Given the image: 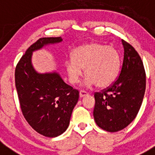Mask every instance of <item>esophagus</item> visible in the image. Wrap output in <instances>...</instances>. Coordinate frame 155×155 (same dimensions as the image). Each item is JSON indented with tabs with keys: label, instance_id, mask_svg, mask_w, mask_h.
<instances>
[{
	"label": "esophagus",
	"instance_id": "esophagus-1",
	"mask_svg": "<svg viewBox=\"0 0 155 155\" xmlns=\"http://www.w3.org/2000/svg\"><path fill=\"white\" fill-rule=\"evenodd\" d=\"M87 92H86L85 91H80V92H79V95H80L81 98L85 96V95H87Z\"/></svg>",
	"mask_w": 155,
	"mask_h": 155
}]
</instances>
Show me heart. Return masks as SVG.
I'll use <instances>...</instances> for the list:
<instances>
[{
  "label": "heart",
  "instance_id": "1",
  "mask_svg": "<svg viewBox=\"0 0 155 155\" xmlns=\"http://www.w3.org/2000/svg\"><path fill=\"white\" fill-rule=\"evenodd\" d=\"M65 68L71 83L76 84L83 74L87 77L84 84L87 87L95 84L98 87H106L118 77L120 57L113 46L91 42L75 48L71 60L66 61Z\"/></svg>",
  "mask_w": 155,
  "mask_h": 155
}]
</instances>
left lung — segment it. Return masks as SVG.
Instances as JSON below:
<instances>
[{"instance_id":"left-lung-1","label":"left lung","mask_w":155,"mask_h":155,"mask_svg":"<svg viewBox=\"0 0 155 155\" xmlns=\"http://www.w3.org/2000/svg\"><path fill=\"white\" fill-rule=\"evenodd\" d=\"M124 61L119 77L102 92L94 93L93 116L97 125L108 132H117L135 119L146 88L142 60L128 42L122 39Z\"/></svg>"}]
</instances>
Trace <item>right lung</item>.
<instances>
[{"label":"right lung","instance_id":"obj_1","mask_svg":"<svg viewBox=\"0 0 155 155\" xmlns=\"http://www.w3.org/2000/svg\"><path fill=\"white\" fill-rule=\"evenodd\" d=\"M61 37L40 38L28 47L15 68V86L25 119L36 131L47 137L65 132L79 91L63 81L57 71L38 73L31 55L43 46L62 42Z\"/></svg>","mask_w":155,"mask_h":155}]
</instances>
